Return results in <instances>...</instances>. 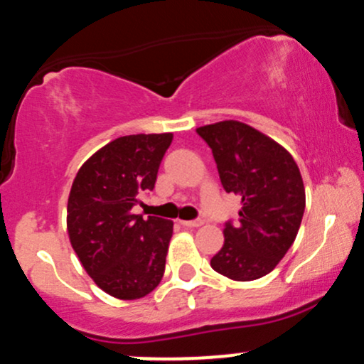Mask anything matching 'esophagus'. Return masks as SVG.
I'll return each mask as SVG.
<instances>
[{
    "label": "esophagus",
    "mask_w": 364,
    "mask_h": 364,
    "mask_svg": "<svg viewBox=\"0 0 364 364\" xmlns=\"http://www.w3.org/2000/svg\"><path fill=\"white\" fill-rule=\"evenodd\" d=\"M181 224L183 225V228L194 229V228H201L205 222H203V220H181Z\"/></svg>",
    "instance_id": "obj_1"
}]
</instances>
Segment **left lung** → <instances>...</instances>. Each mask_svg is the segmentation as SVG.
<instances>
[{
	"label": "left lung",
	"mask_w": 364,
	"mask_h": 364,
	"mask_svg": "<svg viewBox=\"0 0 364 364\" xmlns=\"http://www.w3.org/2000/svg\"><path fill=\"white\" fill-rule=\"evenodd\" d=\"M213 152L225 193L241 198L240 218L224 228L212 267L234 281L269 274L295 241L306 210V189L293 156L241 121L196 128Z\"/></svg>",
	"instance_id": "8db88e82"
}]
</instances>
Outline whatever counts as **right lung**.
Masks as SVG:
<instances>
[{"label": "right lung", "instance_id": "right-lung-1", "mask_svg": "<svg viewBox=\"0 0 364 364\" xmlns=\"http://www.w3.org/2000/svg\"><path fill=\"white\" fill-rule=\"evenodd\" d=\"M173 134L124 135L77 170L68 199L73 250L97 287L119 300L149 295L165 274L173 222L132 208L154 189Z\"/></svg>", "mask_w": 364, "mask_h": 364}]
</instances>
